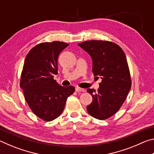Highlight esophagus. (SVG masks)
<instances>
[{
	"instance_id": "esophagus-1",
	"label": "esophagus",
	"mask_w": 154,
	"mask_h": 154,
	"mask_svg": "<svg viewBox=\"0 0 154 154\" xmlns=\"http://www.w3.org/2000/svg\"><path fill=\"white\" fill-rule=\"evenodd\" d=\"M75 91H76V92H84L85 89H83V88H81L79 87H76L75 88Z\"/></svg>"
}]
</instances>
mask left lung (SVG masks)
I'll list each match as a JSON object with an SVG mask.
<instances>
[{"mask_svg":"<svg viewBox=\"0 0 154 154\" xmlns=\"http://www.w3.org/2000/svg\"><path fill=\"white\" fill-rule=\"evenodd\" d=\"M78 45L92 58L94 75L102 79L97 91L87 90L93 98L87 111L96 119H108L120 109L131 88L126 55L118 45L107 41H88Z\"/></svg>","mask_w":154,"mask_h":154,"instance_id":"left-lung-1","label":"left lung"}]
</instances>
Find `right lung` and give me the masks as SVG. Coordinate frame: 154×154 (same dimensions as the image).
<instances>
[{"instance_id":"1","label":"right lung","mask_w":154,"mask_h":154,"mask_svg":"<svg viewBox=\"0 0 154 154\" xmlns=\"http://www.w3.org/2000/svg\"><path fill=\"white\" fill-rule=\"evenodd\" d=\"M69 44L60 41L38 44L28 52L21 75L20 88L25 100L36 116L46 122L62 113L75 87H64L54 79L58 74L59 54Z\"/></svg>"}]
</instances>
